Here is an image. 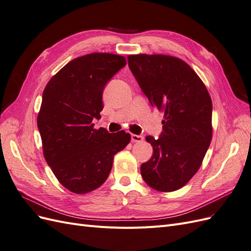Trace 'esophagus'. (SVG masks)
<instances>
[{"instance_id":"esophagus-1","label":"esophagus","mask_w":251,"mask_h":251,"mask_svg":"<svg viewBox=\"0 0 251 251\" xmlns=\"http://www.w3.org/2000/svg\"><path fill=\"white\" fill-rule=\"evenodd\" d=\"M143 139L142 135H136V134H131V140L133 142H140Z\"/></svg>"}]
</instances>
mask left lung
<instances>
[{
	"label": "left lung",
	"mask_w": 251,
	"mask_h": 251,
	"mask_svg": "<svg viewBox=\"0 0 251 251\" xmlns=\"http://www.w3.org/2000/svg\"><path fill=\"white\" fill-rule=\"evenodd\" d=\"M127 63L143 94L165 118L160 137L146 138L153 156L141 164V176L157 191H177L199 170L209 148L210 96L197 73L180 58L137 54L128 55Z\"/></svg>",
	"instance_id": "8db88e82"
}]
</instances>
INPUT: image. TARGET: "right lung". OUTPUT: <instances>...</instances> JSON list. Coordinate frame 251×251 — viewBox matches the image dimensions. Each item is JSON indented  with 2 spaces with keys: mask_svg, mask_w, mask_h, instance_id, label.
Returning <instances> with one entry per match:
<instances>
[{
  "mask_svg": "<svg viewBox=\"0 0 251 251\" xmlns=\"http://www.w3.org/2000/svg\"><path fill=\"white\" fill-rule=\"evenodd\" d=\"M126 65L121 55L91 53L68 63L44 90L37 116L44 156L72 193L100 187L109 177L114 155L131 140L125 131L111 134L92 124L101 117L105 85Z\"/></svg>",
  "mask_w": 251,
  "mask_h": 251,
  "instance_id": "obj_1",
  "label": "right lung"
}]
</instances>
